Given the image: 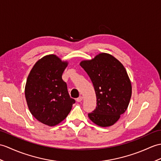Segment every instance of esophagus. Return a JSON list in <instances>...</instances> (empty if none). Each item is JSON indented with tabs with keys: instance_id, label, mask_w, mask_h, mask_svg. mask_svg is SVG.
<instances>
[{
	"instance_id": "34e87169",
	"label": "esophagus",
	"mask_w": 161,
	"mask_h": 161,
	"mask_svg": "<svg viewBox=\"0 0 161 161\" xmlns=\"http://www.w3.org/2000/svg\"><path fill=\"white\" fill-rule=\"evenodd\" d=\"M82 99H83V97H82L81 96H80L79 97L77 98V102H81Z\"/></svg>"
}]
</instances>
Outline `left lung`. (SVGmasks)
Wrapping results in <instances>:
<instances>
[{
  "instance_id": "obj_1",
  "label": "left lung",
  "mask_w": 161,
  "mask_h": 161,
  "mask_svg": "<svg viewBox=\"0 0 161 161\" xmlns=\"http://www.w3.org/2000/svg\"><path fill=\"white\" fill-rule=\"evenodd\" d=\"M80 66L91 80L97 97V106L88 117L96 125H114L128 107L132 85L124 66L113 55L102 53Z\"/></svg>"
}]
</instances>
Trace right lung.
Segmentation results:
<instances>
[{"label": "right lung", "mask_w": 161, "mask_h": 161, "mask_svg": "<svg viewBox=\"0 0 161 161\" xmlns=\"http://www.w3.org/2000/svg\"><path fill=\"white\" fill-rule=\"evenodd\" d=\"M68 65L55 55L37 62L27 77L25 97L29 109L37 120L54 126L62 121L75 103L70 98L62 76Z\"/></svg>", "instance_id": "obj_1"}]
</instances>
